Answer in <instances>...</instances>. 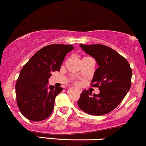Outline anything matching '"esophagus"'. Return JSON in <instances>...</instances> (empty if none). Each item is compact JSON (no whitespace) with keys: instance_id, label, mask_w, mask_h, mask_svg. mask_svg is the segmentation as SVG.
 <instances>
[{"instance_id":"34e87169","label":"esophagus","mask_w":146,"mask_h":146,"mask_svg":"<svg viewBox=\"0 0 146 146\" xmlns=\"http://www.w3.org/2000/svg\"><path fill=\"white\" fill-rule=\"evenodd\" d=\"M78 91L80 92V93H82V88H78Z\"/></svg>"}]
</instances>
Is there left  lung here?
I'll use <instances>...</instances> for the list:
<instances>
[{"label":"left lung","instance_id":"1","mask_svg":"<svg viewBox=\"0 0 146 146\" xmlns=\"http://www.w3.org/2000/svg\"><path fill=\"white\" fill-rule=\"evenodd\" d=\"M83 51L96 60L91 86L98 87V95L84 90L79 108L91 115L107 114L119 104L131 86L132 69L125 58L113 48L102 44H80Z\"/></svg>","mask_w":146,"mask_h":146}]
</instances>
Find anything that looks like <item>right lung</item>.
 I'll use <instances>...</instances> for the list:
<instances>
[{"label":"right lung","mask_w":146,"mask_h":146,"mask_svg":"<svg viewBox=\"0 0 146 146\" xmlns=\"http://www.w3.org/2000/svg\"><path fill=\"white\" fill-rule=\"evenodd\" d=\"M72 45L51 44L42 48L23 66L16 84L17 104L23 116L40 121L51 115L56 97L63 88L48 86L51 73L60 71Z\"/></svg>","instance_id":"right-lung-1"}]
</instances>
